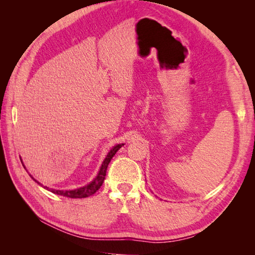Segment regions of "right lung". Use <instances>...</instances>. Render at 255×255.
<instances>
[{"mask_svg": "<svg viewBox=\"0 0 255 255\" xmlns=\"http://www.w3.org/2000/svg\"><path fill=\"white\" fill-rule=\"evenodd\" d=\"M122 145H123V143H122V144L115 145L114 148L109 152V154H107V156H106V158L104 159L103 164H102V166H101V169H100L99 174L97 175V177H96V179H95L94 181H92L90 184L86 185V186L78 188V189H74V190H56V189H52V188L49 189L47 186H44V188L49 189L50 191L53 192V194L64 196V197H67V198H73V199L87 198V197H89V196H91V195H94L95 192H96L97 190H99L100 187L102 186V184H103V182H104V180H105L107 166H109L110 161H111V159L114 157L116 152H117V151L121 148ZM30 177H32V179H33L35 182H37L38 184H40L39 182L36 181L32 175H30ZM40 185H41V184H40Z\"/></svg>", "mask_w": 255, "mask_h": 255, "instance_id": "1", "label": "right lung"}]
</instances>
